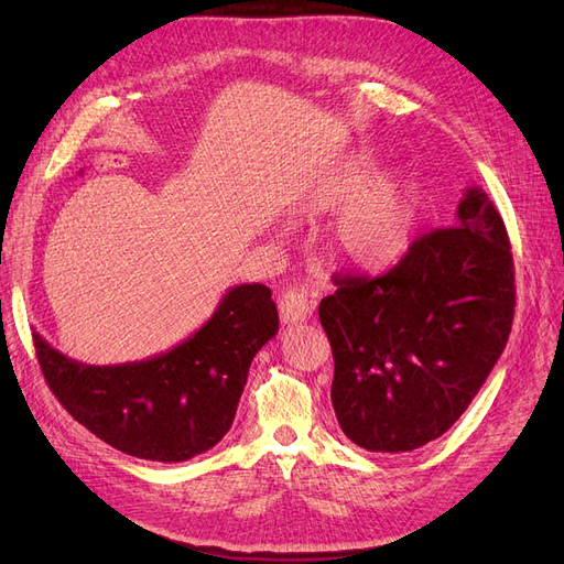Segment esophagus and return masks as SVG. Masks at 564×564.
<instances>
[{"label": "esophagus", "instance_id": "esophagus-1", "mask_svg": "<svg viewBox=\"0 0 564 564\" xmlns=\"http://www.w3.org/2000/svg\"><path fill=\"white\" fill-rule=\"evenodd\" d=\"M315 311V299L301 289H289L280 299V315L286 324H301Z\"/></svg>", "mask_w": 564, "mask_h": 564}]
</instances>
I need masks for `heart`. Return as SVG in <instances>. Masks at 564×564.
<instances>
[{
  "label": "heart",
  "instance_id": "1",
  "mask_svg": "<svg viewBox=\"0 0 564 564\" xmlns=\"http://www.w3.org/2000/svg\"><path fill=\"white\" fill-rule=\"evenodd\" d=\"M341 212L327 232L338 261L365 272L398 265L412 251L419 230V204L400 174H379L367 155H348L324 169L303 187L294 209L303 218Z\"/></svg>",
  "mask_w": 564,
  "mask_h": 564
}]
</instances>
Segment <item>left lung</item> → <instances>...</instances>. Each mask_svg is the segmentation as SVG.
I'll return each instance as SVG.
<instances>
[{
    "label": "left lung",
    "mask_w": 564,
    "mask_h": 564,
    "mask_svg": "<svg viewBox=\"0 0 564 564\" xmlns=\"http://www.w3.org/2000/svg\"><path fill=\"white\" fill-rule=\"evenodd\" d=\"M319 322L334 352L332 404L367 452H412L466 412L508 344L513 253L482 187L452 228L419 237L381 278H336Z\"/></svg>",
    "instance_id": "1"
}]
</instances>
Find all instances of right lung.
Returning <instances> with one entry per match:
<instances>
[{
  "label": "right lung",
  "instance_id": "1",
  "mask_svg": "<svg viewBox=\"0 0 564 564\" xmlns=\"http://www.w3.org/2000/svg\"><path fill=\"white\" fill-rule=\"evenodd\" d=\"M265 284L232 286L214 315L172 350L124 365H84L35 332L44 379L75 421L135 458L178 464L230 431L251 360L278 334Z\"/></svg>",
  "mask_w": 564,
  "mask_h": 564
}]
</instances>
